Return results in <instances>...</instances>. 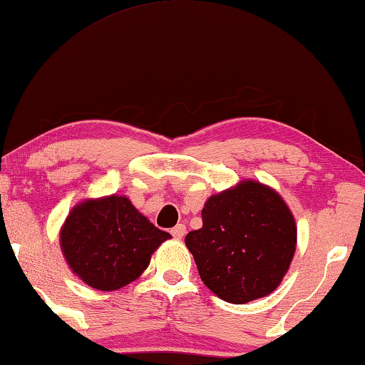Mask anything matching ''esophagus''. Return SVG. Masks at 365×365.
<instances>
[{"label":"esophagus","mask_w":365,"mask_h":365,"mask_svg":"<svg viewBox=\"0 0 365 365\" xmlns=\"http://www.w3.org/2000/svg\"><path fill=\"white\" fill-rule=\"evenodd\" d=\"M170 232L175 239H182L185 236V232H187V227H185V225H177Z\"/></svg>","instance_id":"34e87169"}]
</instances>
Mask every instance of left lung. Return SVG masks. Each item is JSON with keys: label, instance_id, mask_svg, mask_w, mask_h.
Wrapping results in <instances>:
<instances>
[{"label": "left lung", "instance_id": "8db88e82", "mask_svg": "<svg viewBox=\"0 0 365 365\" xmlns=\"http://www.w3.org/2000/svg\"><path fill=\"white\" fill-rule=\"evenodd\" d=\"M203 226L185 237L203 284L221 300L249 303L270 295L290 269L297 222L269 185L241 180L211 195Z\"/></svg>", "mask_w": 365, "mask_h": 365}]
</instances>
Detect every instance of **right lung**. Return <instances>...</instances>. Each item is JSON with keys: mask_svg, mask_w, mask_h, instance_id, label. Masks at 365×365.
Here are the masks:
<instances>
[{"mask_svg": "<svg viewBox=\"0 0 365 365\" xmlns=\"http://www.w3.org/2000/svg\"><path fill=\"white\" fill-rule=\"evenodd\" d=\"M172 236L160 231L124 195L85 198L58 232L70 270L86 285L113 292L138 280L150 255Z\"/></svg>", "mask_w": 365, "mask_h": 365, "instance_id": "add662e5", "label": "right lung"}]
</instances>
